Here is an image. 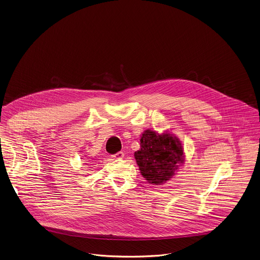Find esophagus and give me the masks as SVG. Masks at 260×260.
<instances>
[{"label":"esophagus","instance_id":"34e87169","mask_svg":"<svg viewBox=\"0 0 260 260\" xmlns=\"http://www.w3.org/2000/svg\"><path fill=\"white\" fill-rule=\"evenodd\" d=\"M124 156V154H123V152H118V153H116L115 155H113V157L114 158H122Z\"/></svg>","mask_w":260,"mask_h":260}]
</instances>
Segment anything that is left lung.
<instances>
[{
	"mask_svg": "<svg viewBox=\"0 0 260 260\" xmlns=\"http://www.w3.org/2000/svg\"><path fill=\"white\" fill-rule=\"evenodd\" d=\"M135 157L143 177L155 185L169 181L184 160L182 145L176 137L150 129L143 134L141 149Z\"/></svg>",
	"mask_w": 260,
	"mask_h": 260,
	"instance_id": "left-lung-1",
	"label": "left lung"
}]
</instances>
